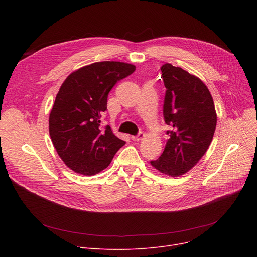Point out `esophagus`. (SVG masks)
I'll return each mask as SVG.
<instances>
[{
    "label": "esophagus",
    "instance_id": "esophagus-1",
    "mask_svg": "<svg viewBox=\"0 0 257 257\" xmlns=\"http://www.w3.org/2000/svg\"><path fill=\"white\" fill-rule=\"evenodd\" d=\"M145 138V133H143V132H139L137 136H132L131 137V140L132 141H141V140H143Z\"/></svg>",
    "mask_w": 257,
    "mask_h": 257
}]
</instances>
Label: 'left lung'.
Instances as JSON below:
<instances>
[{
    "mask_svg": "<svg viewBox=\"0 0 257 257\" xmlns=\"http://www.w3.org/2000/svg\"><path fill=\"white\" fill-rule=\"evenodd\" d=\"M166 86L164 117L171 127L165 150L151 165L172 177L195 167L212 141L217 113L207 86L181 67L166 63L160 67Z\"/></svg>",
    "mask_w": 257,
    "mask_h": 257,
    "instance_id": "8db88e82",
    "label": "left lung"
}]
</instances>
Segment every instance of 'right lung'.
<instances>
[{
  "mask_svg": "<svg viewBox=\"0 0 257 257\" xmlns=\"http://www.w3.org/2000/svg\"><path fill=\"white\" fill-rule=\"evenodd\" d=\"M134 71L136 66L125 62H94L73 72L60 86L49 132L58 155L74 172L90 176L103 171L126 144L101 123L108 93Z\"/></svg>",
  "mask_w": 257,
  "mask_h": 257,
  "instance_id": "right-lung-1",
  "label": "right lung"
}]
</instances>
